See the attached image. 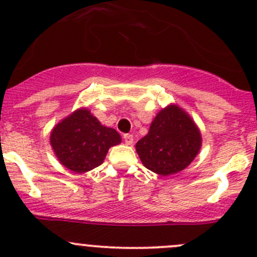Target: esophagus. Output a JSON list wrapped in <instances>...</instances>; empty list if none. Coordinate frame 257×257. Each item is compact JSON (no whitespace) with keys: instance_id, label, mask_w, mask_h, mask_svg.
Returning a JSON list of instances; mask_svg holds the SVG:
<instances>
[{"instance_id":"obj_1","label":"esophagus","mask_w":257,"mask_h":257,"mask_svg":"<svg viewBox=\"0 0 257 257\" xmlns=\"http://www.w3.org/2000/svg\"><path fill=\"white\" fill-rule=\"evenodd\" d=\"M123 139H124V142H125L126 145H132V144H133V142H134V138H133V136H132V134H124Z\"/></svg>"}]
</instances>
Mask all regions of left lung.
I'll list each match as a JSON object with an SVG mask.
<instances>
[{
    "label": "left lung",
    "instance_id": "1",
    "mask_svg": "<svg viewBox=\"0 0 257 257\" xmlns=\"http://www.w3.org/2000/svg\"><path fill=\"white\" fill-rule=\"evenodd\" d=\"M200 148V131L190 115L175 104L160 110L149 133L136 144L144 167L163 177L185 169Z\"/></svg>",
    "mask_w": 257,
    "mask_h": 257
}]
</instances>
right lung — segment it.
<instances>
[{
	"label": "right lung",
	"mask_w": 257,
	"mask_h": 257,
	"mask_svg": "<svg viewBox=\"0 0 257 257\" xmlns=\"http://www.w3.org/2000/svg\"><path fill=\"white\" fill-rule=\"evenodd\" d=\"M49 141L62 165L85 173L99 167L109 148L121 138L115 129L102 125L89 110L80 108L54 126Z\"/></svg>",
	"instance_id": "1"
}]
</instances>
